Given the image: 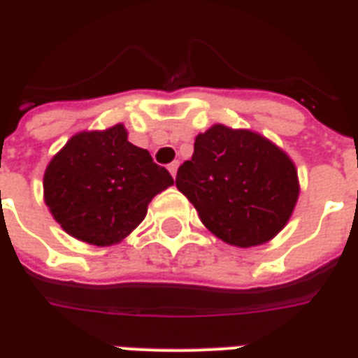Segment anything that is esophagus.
Instances as JSON below:
<instances>
[{
    "label": "esophagus",
    "mask_w": 358,
    "mask_h": 358,
    "mask_svg": "<svg viewBox=\"0 0 358 358\" xmlns=\"http://www.w3.org/2000/svg\"><path fill=\"white\" fill-rule=\"evenodd\" d=\"M178 162H173L171 165H169V173L173 174V178H176V173H178Z\"/></svg>",
    "instance_id": "obj_1"
}]
</instances>
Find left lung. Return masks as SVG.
I'll return each mask as SVG.
<instances>
[{
    "label": "left lung",
    "instance_id": "8db88e82",
    "mask_svg": "<svg viewBox=\"0 0 358 358\" xmlns=\"http://www.w3.org/2000/svg\"><path fill=\"white\" fill-rule=\"evenodd\" d=\"M176 187L221 241L249 249L288 224L299 199L292 157L252 129L213 124L176 174Z\"/></svg>",
    "mask_w": 358,
    "mask_h": 358
}]
</instances>
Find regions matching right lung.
Instances as JSON below:
<instances>
[{"mask_svg": "<svg viewBox=\"0 0 358 358\" xmlns=\"http://www.w3.org/2000/svg\"><path fill=\"white\" fill-rule=\"evenodd\" d=\"M174 184L150 152L131 145L124 124L83 129L50 159L44 202L72 238L96 247L120 243L146 217L157 193Z\"/></svg>", "mask_w": 358, "mask_h": 358, "instance_id": "add662e5", "label": "right lung"}]
</instances>
